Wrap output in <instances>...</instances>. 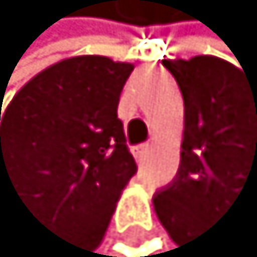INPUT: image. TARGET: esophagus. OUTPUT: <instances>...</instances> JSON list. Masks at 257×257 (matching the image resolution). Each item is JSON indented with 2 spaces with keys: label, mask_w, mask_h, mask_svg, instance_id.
I'll use <instances>...</instances> for the list:
<instances>
[{
  "label": "esophagus",
  "mask_w": 257,
  "mask_h": 257,
  "mask_svg": "<svg viewBox=\"0 0 257 257\" xmlns=\"http://www.w3.org/2000/svg\"><path fill=\"white\" fill-rule=\"evenodd\" d=\"M148 152H150V146L148 144H142V146H137V148H133V155H135L137 161H144Z\"/></svg>",
  "instance_id": "esophagus-1"
}]
</instances>
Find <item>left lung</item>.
<instances>
[{
  "label": "left lung",
  "instance_id": "8db88e82",
  "mask_svg": "<svg viewBox=\"0 0 257 257\" xmlns=\"http://www.w3.org/2000/svg\"><path fill=\"white\" fill-rule=\"evenodd\" d=\"M185 100L180 167L155 195V212L176 251L195 253L208 223L238 197L257 206V77L215 55L163 60Z\"/></svg>",
  "mask_w": 257,
  "mask_h": 257
}]
</instances>
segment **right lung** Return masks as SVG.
<instances>
[{
  "label": "right lung",
  "mask_w": 257,
  "mask_h": 257,
  "mask_svg": "<svg viewBox=\"0 0 257 257\" xmlns=\"http://www.w3.org/2000/svg\"><path fill=\"white\" fill-rule=\"evenodd\" d=\"M133 64L75 55L14 94L0 126V180L66 253L92 257L137 165L118 120Z\"/></svg>",
  "instance_id": "add662e5"
}]
</instances>
